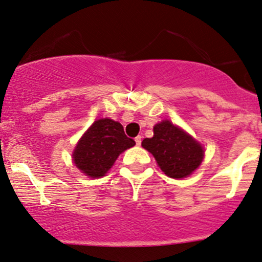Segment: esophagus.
Returning <instances> with one entry per match:
<instances>
[{
	"mask_svg": "<svg viewBox=\"0 0 262 262\" xmlns=\"http://www.w3.org/2000/svg\"><path fill=\"white\" fill-rule=\"evenodd\" d=\"M141 140H142L141 135H138V137L135 138V144H137V146H140L141 145Z\"/></svg>",
	"mask_w": 262,
	"mask_h": 262,
	"instance_id": "obj_1",
	"label": "esophagus"
}]
</instances>
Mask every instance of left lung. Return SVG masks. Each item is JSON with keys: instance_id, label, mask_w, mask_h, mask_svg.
<instances>
[{"instance_id": "left-lung-1", "label": "left lung", "mask_w": 262, "mask_h": 262, "mask_svg": "<svg viewBox=\"0 0 262 262\" xmlns=\"http://www.w3.org/2000/svg\"><path fill=\"white\" fill-rule=\"evenodd\" d=\"M141 145L152 153L162 171L171 179L190 175L204 158L200 144L170 121L156 124L153 137L144 139Z\"/></svg>"}]
</instances>
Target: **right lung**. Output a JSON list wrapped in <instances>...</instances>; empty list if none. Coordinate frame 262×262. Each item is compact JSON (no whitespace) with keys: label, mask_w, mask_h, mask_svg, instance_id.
<instances>
[{"label":"right lung","mask_w":262,"mask_h":262,"mask_svg":"<svg viewBox=\"0 0 262 262\" xmlns=\"http://www.w3.org/2000/svg\"><path fill=\"white\" fill-rule=\"evenodd\" d=\"M134 145L135 141L124 134L121 123L100 118L91 125L76 145L73 160L83 173L96 179L105 175L117 157Z\"/></svg>","instance_id":"add662e5"}]
</instances>
